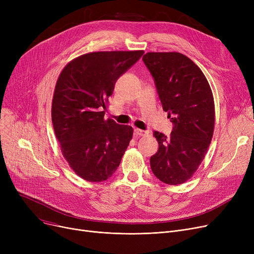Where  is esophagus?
<instances>
[{"instance_id": "obj_1", "label": "esophagus", "mask_w": 254, "mask_h": 254, "mask_svg": "<svg viewBox=\"0 0 254 254\" xmlns=\"http://www.w3.org/2000/svg\"><path fill=\"white\" fill-rule=\"evenodd\" d=\"M146 134H147V131H146V130L139 129V128H135V129H134V135H135L136 137H138V136H144V135H146Z\"/></svg>"}]
</instances>
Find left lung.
I'll return each instance as SVG.
<instances>
[{
	"instance_id": "1",
	"label": "left lung",
	"mask_w": 254,
	"mask_h": 254,
	"mask_svg": "<svg viewBox=\"0 0 254 254\" xmlns=\"http://www.w3.org/2000/svg\"><path fill=\"white\" fill-rule=\"evenodd\" d=\"M143 62L173 124L170 137L154 130L158 150L150 157V167L162 182L182 184L201 165L212 140L215 120L212 90L201 69L182 53L147 52Z\"/></svg>"
}]
</instances>
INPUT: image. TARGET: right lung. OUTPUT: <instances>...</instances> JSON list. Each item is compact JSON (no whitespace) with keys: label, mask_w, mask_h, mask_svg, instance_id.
I'll list each match as a JSON object with an SVG mask.
<instances>
[{"label":"right lung","mask_w":254,"mask_h":254,"mask_svg":"<svg viewBox=\"0 0 254 254\" xmlns=\"http://www.w3.org/2000/svg\"><path fill=\"white\" fill-rule=\"evenodd\" d=\"M143 53H86L70 62L59 76L51 108L53 128L65 161L86 181L110 178L131 140L132 127L105 120L103 110L117 79Z\"/></svg>","instance_id":"obj_1"}]
</instances>
